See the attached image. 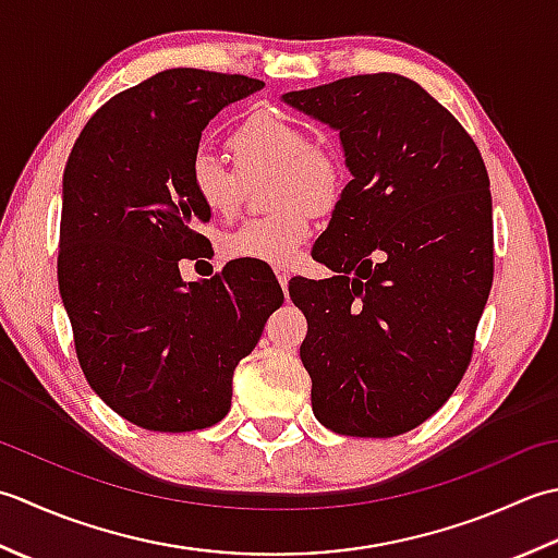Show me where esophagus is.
I'll use <instances>...</instances> for the list:
<instances>
[{
	"instance_id": "esophagus-1",
	"label": "esophagus",
	"mask_w": 558,
	"mask_h": 558,
	"mask_svg": "<svg viewBox=\"0 0 558 558\" xmlns=\"http://www.w3.org/2000/svg\"><path fill=\"white\" fill-rule=\"evenodd\" d=\"M277 279H279V283H281V289L287 291V287H289V279H291L289 271H287V269H279V271H277Z\"/></svg>"
}]
</instances>
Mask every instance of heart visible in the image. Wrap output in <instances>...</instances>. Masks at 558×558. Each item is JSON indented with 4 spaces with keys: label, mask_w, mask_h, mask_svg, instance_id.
Returning <instances> with one entry per match:
<instances>
[{
    "label": "heart",
    "mask_w": 558,
    "mask_h": 558,
    "mask_svg": "<svg viewBox=\"0 0 558 558\" xmlns=\"http://www.w3.org/2000/svg\"><path fill=\"white\" fill-rule=\"evenodd\" d=\"M238 170L209 151L190 158L187 180L192 195L214 216H231L243 195V179L277 170L279 180L271 207L281 209L263 219H250L221 241V253L231 259L287 269L295 263L313 231V211L335 207L342 192V166L327 149L313 144L303 124L279 112L263 110L250 116L229 140Z\"/></svg>",
    "instance_id": "heart-1"
}]
</instances>
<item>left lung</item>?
Listing matches in <instances>:
<instances>
[{
  "label": "left lung",
  "instance_id": "1",
  "mask_svg": "<svg viewBox=\"0 0 558 558\" xmlns=\"http://www.w3.org/2000/svg\"><path fill=\"white\" fill-rule=\"evenodd\" d=\"M281 100L339 132L351 173L313 245L335 275L289 283L308 320L301 361L313 414L342 436L407 434L458 388L492 291L482 154L400 74L349 76Z\"/></svg>",
  "mask_w": 558,
  "mask_h": 558
}]
</instances>
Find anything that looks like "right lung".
Here are the masks:
<instances>
[{
  "mask_svg": "<svg viewBox=\"0 0 558 558\" xmlns=\"http://www.w3.org/2000/svg\"><path fill=\"white\" fill-rule=\"evenodd\" d=\"M257 78L166 70L122 90L74 142L62 178L57 281L94 392L128 422L183 434L229 414L233 371L283 303L271 269L231 263L185 281L211 214L187 168L202 132Z\"/></svg>",
  "mask_w": 558,
  "mask_h": 558,
  "instance_id": "right-lung-1",
  "label": "right lung"
}]
</instances>
